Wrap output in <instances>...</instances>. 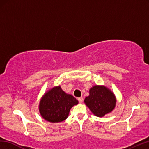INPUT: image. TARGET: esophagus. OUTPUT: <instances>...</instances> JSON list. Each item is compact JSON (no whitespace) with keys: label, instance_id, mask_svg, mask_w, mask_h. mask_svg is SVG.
<instances>
[{"label":"esophagus","instance_id":"34e87169","mask_svg":"<svg viewBox=\"0 0 149 149\" xmlns=\"http://www.w3.org/2000/svg\"><path fill=\"white\" fill-rule=\"evenodd\" d=\"M78 100H79V102H80V103H82V102H83V98H82V97L79 98H78Z\"/></svg>","mask_w":149,"mask_h":149}]
</instances>
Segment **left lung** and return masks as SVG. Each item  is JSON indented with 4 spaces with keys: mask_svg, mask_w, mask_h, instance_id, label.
<instances>
[{
    "mask_svg": "<svg viewBox=\"0 0 149 149\" xmlns=\"http://www.w3.org/2000/svg\"><path fill=\"white\" fill-rule=\"evenodd\" d=\"M84 103L95 116L102 117L112 112L116 105V97L109 88L103 85H95L90 88Z\"/></svg>",
    "mask_w": 149,
    "mask_h": 149,
    "instance_id": "1",
    "label": "left lung"
}]
</instances>
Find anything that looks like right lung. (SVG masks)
<instances>
[{"instance_id":"obj_1","label":"right lung","mask_w":149,"mask_h":149,"mask_svg":"<svg viewBox=\"0 0 149 149\" xmlns=\"http://www.w3.org/2000/svg\"><path fill=\"white\" fill-rule=\"evenodd\" d=\"M78 100L62 90L61 86L49 89L40 98L39 110L42 118L50 123H60L66 119L73 106Z\"/></svg>"}]
</instances>
